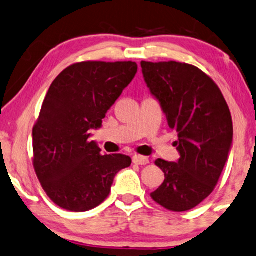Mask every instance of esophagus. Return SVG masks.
<instances>
[{
	"label": "esophagus",
	"mask_w": 256,
	"mask_h": 256,
	"mask_svg": "<svg viewBox=\"0 0 256 256\" xmlns=\"http://www.w3.org/2000/svg\"><path fill=\"white\" fill-rule=\"evenodd\" d=\"M134 162L137 164V165H148L150 162V160L148 156H139V154H136L134 156Z\"/></svg>",
	"instance_id": "esophagus-1"
}]
</instances>
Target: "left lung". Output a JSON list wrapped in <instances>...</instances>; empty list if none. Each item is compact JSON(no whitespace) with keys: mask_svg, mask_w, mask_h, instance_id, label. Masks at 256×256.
Here are the masks:
<instances>
[{"mask_svg":"<svg viewBox=\"0 0 256 256\" xmlns=\"http://www.w3.org/2000/svg\"><path fill=\"white\" fill-rule=\"evenodd\" d=\"M145 83L178 134L176 162L156 159L165 180L152 199L173 212L202 202L216 186L233 142V122L218 85L196 66L140 63Z\"/></svg>","mask_w":256,"mask_h":256,"instance_id":"left-lung-1","label":"left lung"}]
</instances>
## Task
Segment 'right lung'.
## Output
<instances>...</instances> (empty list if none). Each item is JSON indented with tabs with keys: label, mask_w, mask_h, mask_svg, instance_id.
Here are the masks:
<instances>
[{
	"label": "right lung",
	"mask_w": 256,
	"mask_h": 256,
	"mask_svg": "<svg viewBox=\"0 0 256 256\" xmlns=\"http://www.w3.org/2000/svg\"><path fill=\"white\" fill-rule=\"evenodd\" d=\"M137 70L134 62H82L50 85L32 128L34 168L57 206L71 212L94 208L110 194L116 174L131 165L128 156L100 154L88 138Z\"/></svg>",
	"instance_id": "obj_1"
}]
</instances>
